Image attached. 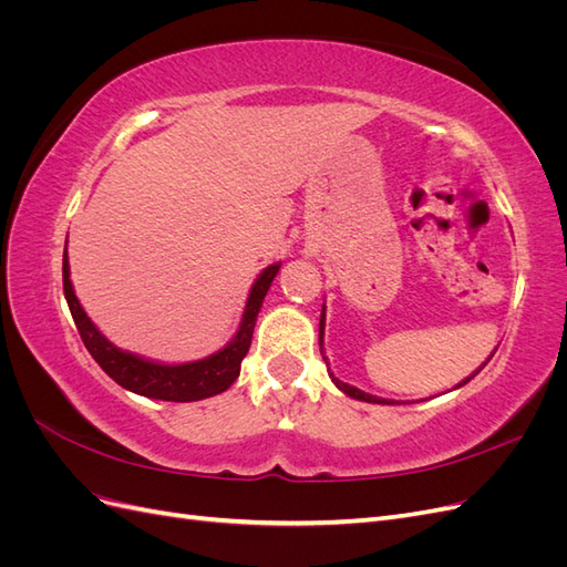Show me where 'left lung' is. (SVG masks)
Wrapping results in <instances>:
<instances>
[{
	"label": "left lung",
	"mask_w": 567,
	"mask_h": 567,
	"mask_svg": "<svg viewBox=\"0 0 567 567\" xmlns=\"http://www.w3.org/2000/svg\"><path fill=\"white\" fill-rule=\"evenodd\" d=\"M321 336H323V307H321V321H319V348H321ZM492 354H494V352H492ZM321 357H323V348H321ZM489 359H492V357H489ZM489 359H487V362H489ZM323 362H326V357H323ZM487 362H485V364H487ZM485 364H483V367H485ZM326 367H329V362H326ZM483 367H480V369H483ZM480 369H477L475 373H480ZM475 373H473V375H475ZM329 375H331V381H333L342 392L350 394V398H354V400L373 402V404H394V402H388V400H381V398H373V394H369V392H362V390H357V388H352V385H348V383L338 381L333 373H329ZM473 375H468V379L463 381V383H458V385H466V383L473 379Z\"/></svg>",
	"instance_id": "1"
}]
</instances>
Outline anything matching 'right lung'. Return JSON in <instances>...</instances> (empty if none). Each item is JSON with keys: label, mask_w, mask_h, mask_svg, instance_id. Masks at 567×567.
<instances>
[{"label": "right lung", "mask_w": 567, "mask_h": 567, "mask_svg": "<svg viewBox=\"0 0 567 567\" xmlns=\"http://www.w3.org/2000/svg\"><path fill=\"white\" fill-rule=\"evenodd\" d=\"M279 267L281 262L267 267L252 284L241 326H238L234 340L225 350H219L205 359H198V362L175 364V367L148 362V359L117 350L113 342H109L99 333V329L92 323V319L84 315V310L75 298V290L71 284V267H68L65 252H63V293H65L68 307H71V315L75 319L84 348L90 350L94 362L104 369L117 385H123L125 390H132L136 394H144V398H151V400L196 402V400H205V398H213V394L225 392L238 379V373H241V362L250 348L257 315H260L262 300L267 296L274 277H277Z\"/></svg>", "instance_id": "1"}]
</instances>
